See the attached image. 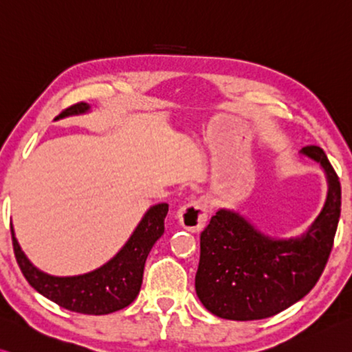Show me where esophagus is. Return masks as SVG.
I'll use <instances>...</instances> for the list:
<instances>
[{"mask_svg": "<svg viewBox=\"0 0 352 352\" xmlns=\"http://www.w3.org/2000/svg\"><path fill=\"white\" fill-rule=\"evenodd\" d=\"M208 214H209L208 201L206 199L199 198L181 208L179 212H177V219H179V223L184 226V228L192 232H198L203 228L204 223H206Z\"/></svg>", "mask_w": 352, "mask_h": 352, "instance_id": "obj_1", "label": "esophagus"}]
</instances>
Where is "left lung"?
<instances>
[{
	"label": "left lung",
	"instance_id": "left-lung-1",
	"mask_svg": "<svg viewBox=\"0 0 352 352\" xmlns=\"http://www.w3.org/2000/svg\"><path fill=\"white\" fill-rule=\"evenodd\" d=\"M302 154L321 164L329 181L327 201L304 236L270 239L225 209L201 231L195 289L212 315L264 320L300 300L320 280L342 212V186L320 146H305Z\"/></svg>",
	"mask_w": 352,
	"mask_h": 352
}]
</instances>
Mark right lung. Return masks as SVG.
Instances as JSON below:
<instances>
[{"label":"right lung","instance_id":"add662e5","mask_svg":"<svg viewBox=\"0 0 352 352\" xmlns=\"http://www.w3.org/2000/svg\"><path fill=\"white\" fill-rule=\"evenodd\" d=\"M88 110V104L80 102L61 111L58 118L78 115ZM166 214V203L151 208L120 253L89 274L77 277H53L36 269L21 252L10 226L15 259L32 288L59 307L83 315H108L131 305L138 296L146 258L159 237L164 234Z\"/></svg>","mask_w":352,"mask_h":352}]
</instances>
